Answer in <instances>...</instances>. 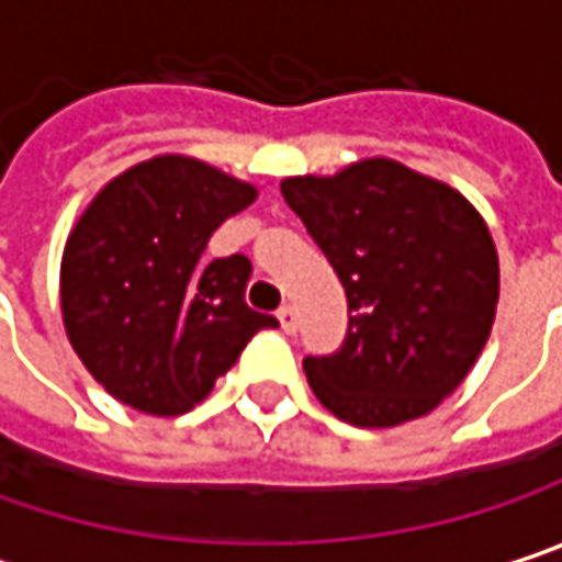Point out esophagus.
<instances>
[{"instance_id":"obj_1","label":"esophagus","mask_w":562,"mask_h":562,"mask_svg":"<svg viewBox=\"0 0 562 562\" xmlns=\"http://www.w3.org/2000/svg\"><path fill=\"white\" fill-rule=\"evenodd\" d=\"M277 318H280L282 331L285 334H292L295 328H299V315H295V308H292V305H282L280 312H277Z\"/></svg>"}]
</instances>
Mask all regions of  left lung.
Segmentation results:
<instances>
[{
	"label": "left lung",
	"mask_w": 562,
	"mask_h": 562,
	"mask_svg": "<svg viewBox=\"0 0 562 562\" xmlns=\"http://www.w3.org/2000/svg\"><path fill=\"white\" fill-rule=\"evenodd\" d=\"M280 189L347 292L340 350L302 363L315 398L357 428L434 412L495 322L498 254L483 215L453 186L385 157Z\"/></svg>",
	"instance_id": "8db88e82"
}]
</instances>
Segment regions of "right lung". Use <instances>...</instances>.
I'll return each mask as SVG.
<instances>
[{"mask_svg": "<svg viewBox=\"0 0 562 562\" xmlns=\"http://www.w3.org/2000/svg\"><path fill=\"white\" fill-rule=\"evenodd\" d=\"M257 186L195 157L160 154L105 182L67 237V337L109 395L144 415L195 408L273 315L247 308L250 260L205 263V244Z\"/></svg>", "mask_w": 562, "mask_h": 562, "instance_id": "right-lung-1", "label": "right lung"}]
</instances>
